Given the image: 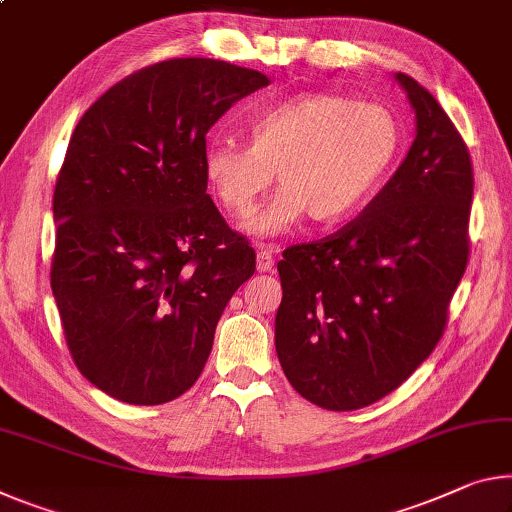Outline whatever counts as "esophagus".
Returning a JSON list of instances; mask_svg holds the SVG:
<instances>
[{
  "label": "esophagus",
  "mask_w": 512,
  "mask_h": 512,
  "mask_svg": "<svg viewBox=\"0 0 512 512\" xmlns=\"http://www.w3.org/2000/svg\"><path fill=\"white\" fill-rule=\"evenodd\" d=\"M275 250L271 246H262L257 253V271L259 273H269L273 271V264H275Z\"/></svg>",
  "instance_id": "esophagus-1"
}]
</instances>
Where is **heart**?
<instances>
[{"instance_id":"1","label":"heart","mask_w":512,"mask_h":512,"mask_svg":"<svg viewBox=\"0 0 512 512\" xmlns=\"http://www.w3.org/2000/svg\"><path fill=\"white\" fill-rule=\"evenodd\" d=\"M250 145L207 143L202 168L223 212L255 214L275 180L282 189L250 221L257 237L285 232L310 214L332 225L353 216L383 182L401 148L394 113L378 102L337 93H300L250 120Z\"/></svg>"}]
</instances>
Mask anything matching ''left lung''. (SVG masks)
Masks as SVG:
<instances>
[{"label":"left lung","mask_w":512,"mask_h":512,"mask_svg":"<svg viewBox=\"0 0 512 512\" xmlns=\"http://www.w3.org/2000/svg\"><path fill=\"white\" fill-rule=\"evenodd\" d=\"M415 143L364 212L287 248L275 351L291 387L335 412L394 392L433 353L469 259L474 168L435 97L399 72Z\"/></svg>","instance_id":"obj_1"}]
</instances>
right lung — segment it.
<instances>
[{
    "mask_svg": "<svg viewBox=\"0 0 512 512\" xmlns=\"http://www.w3.org/2000/svg\"><path fill=\"white\" fill-rule=\"evenodd\" d=\"M262 72L214 59L136 70L88 109L54 186L50 282L77 369L104 394L159 405L196 383L255 250L207 193L218 118Z\"/></svg>",
    "mask_w": 512,
    "mask_h": 512,
    "instance_id": "obj_1",
    "label": "right lung"
}]
</instances>
